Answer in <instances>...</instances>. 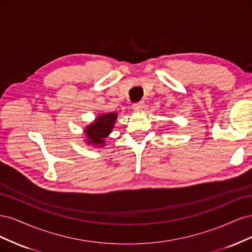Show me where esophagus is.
Returning <instances> with one entry per match:
<instances>
[{
  "instance_id": "esophagus-1",
  "label": "esophagus",
  "mask_w": 252,
  "mask_h": 252,
  "mask_svg": "<svg viewBox=\"0 0 252 252\" xmlns=\"http://www.w3.org/2000/svg\"><path fill=\"white\" fill-rule=\"evenodd\" d=\"M144 107H145V104H144L143 102H140V103H136V104H133V105H132V109H133L134 111H138V112L143 111Z\"/></svg>"
}]
</instances>
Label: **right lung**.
Listing matches in <instances>:
<instances>
[{"label":"right lung","instance_id":"add662e5","mask_svg":"<svg viewBox=\"0 0 252 252\" xmlns=\"http://www.w3.org/2000/svg\"><path fill=\"white\" fill-rule=\"evenodd\" d=\"M118 120V112H106L100 113L91 122L89 125L84 128L85 138L84 142L93 147L103 148L106 146L105 139L111 133L112 129Z\"/></svg>","mask_w":252,"mask_h":252}]
</instances>
